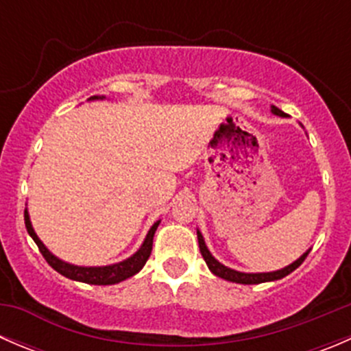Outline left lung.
I'll use <instances>...</instances> for the list:
<instances>
[{
    "instance_id": "8db88e82",
    "label": "left lung",
    "mask_w": 351,
    "mask_h": 351,
    "mask_svg": "<svg viewBox=\"0 0 351 351\" xmlns=\"http://www.w3.org/2000/svg\"><path fill=\"white\" fill-rule=\"evenodd\" d=\"M271 112H274L275 115L285 117V113L277 107H271ZM197 236H198V246H200V253H202V256H204L205 263H207L208 270H210L214 275H217V277L224 278V280L236 282V284H244V285L263 284V282H271V280H280V278H284L289 274H292L295 268H299L300 265H302V261L306 260L307 254H309V251H307V253H304L302 256L299 258V260L293 261L292 265L282 268V270L270 271V274H243V271L231 270V268H228V267H224V265L219 263V261L215 260L214 256H212L210 251L207 250V246H205V243H204V238H202V234L198 231H197Z\"/></svg>"
}]
</instances>
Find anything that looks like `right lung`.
<instances>
[{
	"label": "right lung",
	"mask_w": 351,
	"mask_h": 351,
	"mask_svg": "<svg viewBox=\"0 0 351 351\" xmlns=\"http://www.w3.org/2000/svg\"><path fill=\"white\" fill-rule=\"evenodd\" d=\"M93 98H98V97H93ZM158 226H159V221L154 222L153 228L149 229V232H147L146 239H144L143 246L139 247V251H137L134 256L127 258L125 261H120V263H115V265H108V267H76V265H69L66 263V261H61L59 258H56L54 254H52L51 251L42 244L40 239H38L37 234H35L34 228H32L28 212L25 210V228H27L28 234L32 236V239H34L35 244L38 246V251H40L42 256L45 258V261H47L56 271H59V274L64 275V277L71 278V280L84 282V284H91V285L119 284V282L125 280V278L132 277V275H136L137 271L143 270L147 258H149L151 251H153V238Z\"/></svg>",
	"instance_id": "1"
}]
</instances>
